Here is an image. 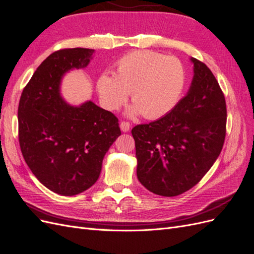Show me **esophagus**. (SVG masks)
Listing matches in <instances>:
<instances>
[{
  "label": "esophagus",
  "instance_id": "esophagus-1",
  "mask_svg": "<svg viewBox=\"0 0 254 254\" xmlns=\"http://www.w3.org/2000/svg\"><path fill=\"white\" fill-rule=\"evenodd\" d=\"M120 127H121V130H122L123 132H128L129 130H130V123L123 121V122H121Z\"/></svg>",
  "mask_w": 254,
  "mask_h": 254
}]
</instances>
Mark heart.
Returning a JSON list of instances; mask_svg holds the SVG:
<instances>
[{"label": "heart", "instance_id": "obj_1", "mask_svg": "<svg viewBox=\"0 0 254 254\" xmlns=\"http://www.w3.org/2000/svg\"><path fill=\"white\" fill-rule=\"evenodd\" d=\"M186 78L180 59L147 50L133 51L114 64L113 75L99 76L96 91L102 106L109 111L120 109L131 92L134 105L129 114L157 119L174 108Z\"/></svg>", "mask_w": 254, "mask_h": 254}]
</instances>
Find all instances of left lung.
Segmentation results:
<instances>
[{
  "instance_id": "left-lung-1",
  "label": "left lung",
  "mask_w": 254,
  "mask_h": 254,
  "mask_svg": "<svg viewBox=\"0 0 254 254\" xmlns=\"http://www.w3.org/2000/svg\"><path fill=\"white\" fill-rule=\"evenodd\" d=\"M190 61L194 76L187 95L164 117L131 130L137 179L160 196H177L195 187L225 142L224 93L209 67L196 58Z\"/></svg>"
}]
</instances>
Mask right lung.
Listing matches in <instances>:
<instances>
[{"instance_id": "obj_1", "label": "right lung", "mask_w": 254, "mask_h": 254, "mask_svg": "<svg viewBox=\"0 0 254 254\" xmlns=\"http://www.w3.org/2000/svg\"><path fill=\"white\" fill-rule=\"evenodd\" d=\"M94 50L64 49L37 67L21 94L19 143L30 171L45 188L63 196L82 193L97 181L103 160L121 135L113 113L88 101L68 105L61 79L86 67Z\"/></svg>"}]
</instances>
